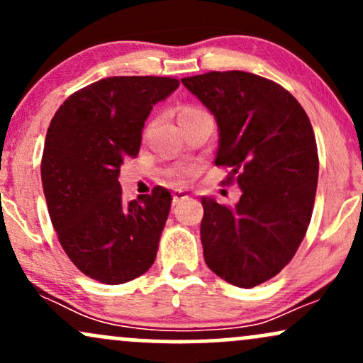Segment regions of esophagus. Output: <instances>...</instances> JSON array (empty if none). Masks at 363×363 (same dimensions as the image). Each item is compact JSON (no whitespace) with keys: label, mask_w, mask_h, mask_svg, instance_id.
Returning <instances> with one entry per match:
<instances>
[{"label":"esophagus","mask_w":363,"mask_h":363,"mask_svg":"<svg viewBox=\"0 0 363 363\" xmlns=\"http://www.w3.org/2000/svg\"><path fill=\"white\" fill-rule=\"evenodd\" d=\"M189 198V194H187V191H184V189H176L172 193V205L176 206L177 203H181L182 199H187Z\"/></svg>","instance_id":"obj_1"}]
</instances>
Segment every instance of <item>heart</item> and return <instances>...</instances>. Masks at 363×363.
<instances>
[{
	"label": "heart",
	"mask_w": 363,
	"mask_h": 363,
	"mask_svg": "<svg viewBox=\"0 0 363 363\" xmlns=\"http://www.w3.org/2000/svg\"><path fill=\"white\" fill-rule=\"evenodd\" d=\"M199 112H205V111L198 109V107H184V109L179 112V118H186V116H194V114H199Z\"/></svg>",
	"instance_id": "b5f03b06"
}]
</instances>
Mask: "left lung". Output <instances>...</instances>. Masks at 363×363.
Returning a JSON list of instances; mask_svg holds the SVG:
<instances>
[{
    "instance_id": "left-lung-1",
    "label": "left lung",
    "mask_w": 363,
    "mask_h": 363,
    "mask_svg": "<svg viewBox=\"0 0 363 363\" xmlns=\"http://www.w3.org/2000/svg\"><path fill=\"white\" fill-rule=\"evenodd\" d=\"M181 82L215 116V164L230 167L242 191L234 206L201 198L205 261L225 281L252 289L289 264L309 227L319 174L312 124L289 90L257 74Z\"/></svg>"
}]
</instances>
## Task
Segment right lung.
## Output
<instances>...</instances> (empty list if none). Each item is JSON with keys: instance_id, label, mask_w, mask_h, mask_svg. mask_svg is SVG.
Wrapping results in <instances>:
<instances>
[{"instance_id": "obj_1", "label": "right lung", "mask_w": 363, "mask_h": 363, "mask_svg": "<svg viewBox=\"0 0 363 363\" xmlns=\"http://www.w3.org/2000/svg\"><path fill=\"white\" fill-rule=\"evenodd\" d=\"M179 86L176 78L111 77L69 95L49 124L40 177L49 216L73 264L119 285L155 261L172 196L157 186L123 201V162L140 152L145 121Z\"/></svg>"}]
</instances>
